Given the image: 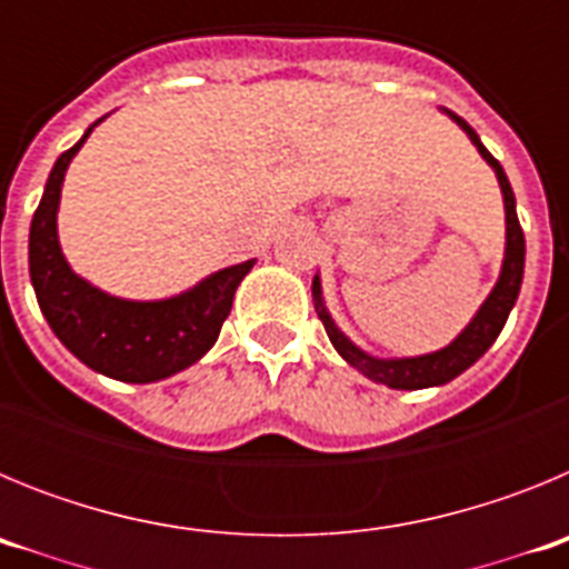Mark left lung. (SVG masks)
Listing matches in <instances>:
<instances>
[{"instance_id":"1","label":"left lung","mask_w":569,"mask_h":569,"mask_svg":"<svg viewBox=\"0 0 569 569\" xmlns=\"http://www.w3.org/2000/svg\"><path fill=\"white\" fill-rule=\"evenodd\" d=\"M441 113L450 116L456 124L467 133V139L472 142V148L479 150V156L492 168L496 179H499L501 199H505V259H501L499 279L492 284V290L487 293V299L481 301V308L472 313V319L467 321L461 333L456 336L450 345L439 347L433 353L421 356H399V359H381V356L367 353L356 345L345 330L339 328L330 316L328 305H325V290H321V276H313V308L319 313V319L325 321V330L330 336V345L336 347V353L347 361L350 367H356L361 376H367L376 385L393 387V390H425V387H441L447 381H453L456 376H461L470 365L481 359L492 347V341L499 339L501 328H505L507 316H510L512 305L519 299L521 279H525V233H521L519 213H516V196H512L510 179H507L505 168H501L496 159L490 156V150L481 144L479 133L470 128V124L456 116L453 110L441 108Z\"/></svg>"}]
</instances>
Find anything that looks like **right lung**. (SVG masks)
I'll use <instances>...</instances> for the list:
<instances>
[{"instance_id":"right-lung-1","label":"right lung","mask_w":569,"mask_h":569,"mask_svg":"<svg viewBox=\"0 0 569 569\" xmlns=\"http://www.w3.org/2000/svg\"><path fill=\"white\" fill-rule=\"evenodd\" d=\"M108 116L64 150L44 182L28 239L30 284L50 330L90 370L128 385H150L196 365L219 339L236 288L256 259L230 264L164 299H122L79 276L59 244V202L73 156Z\"/></svg>"}]
</instances>
